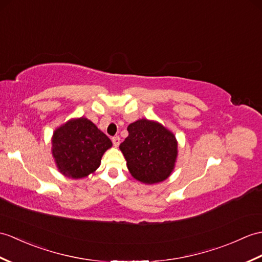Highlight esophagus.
I'll list each match as a JSON object with an SVG mask.
<instances>
[{"instance_id": "34e87169", "label": "esophagus", "mask_w": 262, "mask_h": 262, "mask_svg": "<svg viewBox=\"0 0 262 262\" xmlns=\"http://www.w3.org/2000/svg\"><path fill=\"white\" fill-rule=\"evenodd\" d=\"M112 141H113V144H114V146H117L119 145V143H120V138H119V136H114L113 138H112Z\"/></svg>"}]
</instances>
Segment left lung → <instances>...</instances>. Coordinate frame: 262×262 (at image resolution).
<instances>
[{
	"label": "left lung",
	"mask_w": 262,
	"mask_h": 262,
	"mask_svg": "<svg viewBox=\"0 0 262 262\" xmlns=\"http://www.w3.org/2000/svg\"><path fill=\"white\" fill-rule=\"evenodd\" d=\"M128 136L120 144L134 179L146 184L159 183L172 173L178 156L175 136L161 124L139 119L127 127Z\"/></svg>",
	"instance_id": "1"
}]
</instances>
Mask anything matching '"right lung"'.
<instances>
[{
  "instance_id": "obj_1",
  "label": "right lung",
  "mask_w": 262,
  "mask_h": 262,
  "mask_svg": "<svg viewBox=\"0 0 262 262\" xmlns=\"http://www.w3.org/2000/svg\"><path fill=\"white\" fill-rule=\"evenodd\" d=\"M112 141L87 118L70 120L53 134L52 154L59 171L71 179L95 172Z\"/></svg>"
}]
</instances>
